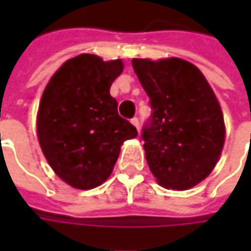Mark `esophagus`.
<instances>
[{
    "instance_id": "1",
    "label": "esophagus",
    "mask_w": 251,
    "mask_h": 251,
    "mask_svg": "<svg viewBox=\"0 0 251 251\" xmlns=\"http://www.w3.org/2000/svg\"><path fill=\"white\" fill-rule=\"evenodd\" d=\"M130 122H131V124H133V125L136 126L137 130H140V121H138V118H137V117H134V118H131Z\"/></svg>"
}]
</instances>
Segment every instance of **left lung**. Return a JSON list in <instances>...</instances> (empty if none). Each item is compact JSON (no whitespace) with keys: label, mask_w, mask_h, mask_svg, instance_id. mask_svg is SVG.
Instances as JSON below:
<instances>
[{"label":"left lung","mask_w":251,"mask_h":251,"mask_svg":"<svg viewBox=\"0 0 251 251\" xmlns=\"http://www.w3.org/2000/svg\"><path fill=\"white\" fill-rule=\"evenodd\" d=\"M131 64L151 99L141 134L151 172L165 188H192L215 168L225 144L215 94L199 68L179 57Z\"/></svg>","instance_id":"1"}]
</instances>
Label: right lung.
Masks as SVG:
<instances>
[{
    "instance_id": "add662e5",
    "label": "right lung",
    "mask_w": 251,
    "mask_h": 251,
    "mask_svg": "<svg viewBox=\"0 0 251 251\" xmlns=\"http://www.w3.org/2000/svg\"><path fill=\"white\" fill-rule=\"evenodd\" d=\"M122 60L103 62L82 53L67 60L47 84L37 113L41 151L55 174L77 189H91L107 180L121 145L137 137L122 118L110 87Z\"/></svg>"
}]
</instances>
